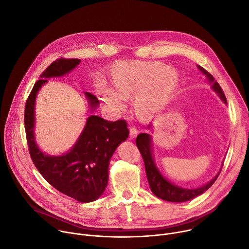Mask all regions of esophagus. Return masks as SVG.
<instances>
[{
  "mask_svg": "<svg viewBox=\"0 0 249 249\" xmlns=\"http://www.w3.org/2000/svg\"><path fill=\"white\" fill-rule=\"evenodd\" d=\"M137 134H138V129H137V127L131 126V127H130V138H131V139H134V138L137 136Z\"/></svg>",
  "mask_w": 249,
  "mask_h": 249,
  "instance_id": "obj_1",
  "label": "esophagus"
}]
</instances>
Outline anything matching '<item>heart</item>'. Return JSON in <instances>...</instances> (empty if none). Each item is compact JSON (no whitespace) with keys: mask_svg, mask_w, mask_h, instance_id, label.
I'll list each match as a JSON object with an SVG mask.
<instances>
[{"mask_svg":"<svg viewBox=\"0 0 249 249\" xmlns=\"http://www.w3.org/2000/svg\"><path fill=\"white\" fill-rule=\"evenodd\" d=\"M113 86L96 82V91L114 111H121L127 96L136 93L135 105L142 115H153L168 102L177 86V76L159 62H122L112 72Z\"/></svg>","mask_w":249,"mask_h":249,"instance_id":"b5f03b06","label":"heart"}]
</instances>
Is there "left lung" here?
Wrapping results in <instances>:
<instances>
[{
  "label": "left lung",
  "mask_w": 249,
  "mask_h": 249,
  "mask_svg": "<svg viewBox=\"0 0 249 249\" xmlns=\"http://www.w3.org/2000/svg\"><path fill=\"white\" fill-rule=\"evenodd\" d=\"M198 68L207 76V78L209 79L210 82L215 81L214 78H213V76L210 73H208L205 69H203L200 66H198ZM212 88H213V89L219 93L220 97L225 102H227L226 95H225L221 86L217 82L213 84ZM150 127H151V125H149V128ZM136 145H137L142 157H143V160L145 162V167H146L147 178H148L152 192L157 197H159L164 201L176 202V203L189 201V200L195 198L196 196L201 195L206 190H208L213 184H214V182L218 178V176L220 175L221 170L218 173V175H216L214 179H212L209 183H207L206 185H204L202 187H199L196 189L180 188L178 186L173 185L172 183H170L166 179H164L162 175L158 170V168L154 162V159H153V155H152V140H151V136L149 134L142 133V134L138 135V137L136 139Z\"/></svg>",
  "instance_id": "obj_1"
}]
</instances>
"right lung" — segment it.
I'll list each match as a JSON object with an SVG mask.
<instances>
[{
	"label": "right lung",
	"mask_w": 249,
	"mask_h": 249,
	"mask_svg": "<svg viewBox=\"0 0 249 249\" xmlns=\"http://www.w3.org/2000/svg\"><path fill=\"white\" fill-rule=\"evenodd\" d=\"M80 63L79 59L59 58L52 62L34 84L25 103L24 128L30 158L44 178L58 191L82 203L94 201L104 192L108 182L109 160L121 142L129 136L127 122L104 120L91 115L74 148L61 157L43 154L35 144L34 101L39 89L50 77L69 73ZM91 107L98 105V99L86 92Z\"/></svg>",
	"instance_id": "1"
}]
</instances>
